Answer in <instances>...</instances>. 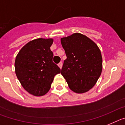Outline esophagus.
Instances as JSON below:
<instances>
[{
    "mask_svg": "<svg viewBox=\"0 0 125 125\" xmlns=\"http://www.w3.org/2000/svg\"><path fill=\"white\" fill-rule=\"evenodd\" d=\"M58 67H59L60 69H62V62H60L58 63Z\"/></svg>",
    "mask_w": 125,
    "mask_h": 125,
    "instance_id": "obj_1",
    "label": "esophagus"
}]
</instances>
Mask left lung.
Wrapping results in <instances>:
<instances>
[{
	"instance_id": "1",
	"label": "left lung",
	"mask_w": 125,
	"mask_h": 125,
	"mask_svg": "<svg viewBox=\"0 0 125 125\" xmlns=\"http://www.w3.org/2000/svg\"><path fill=\"white\" fill-rule=\"evenodd\" d=\"M67 59L61 73L72 91L83 93L92 89L103 69L100 50L91 39L80 33L61 38Z\"/></svg>"
}]
</instances>
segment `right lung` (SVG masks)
I'll list each match as a JSON object with an SVG mask.
<instances>
[{
    "mask_svg": "<svg viewBox=\"0 0 125 125\" xmlns=\"http://www.w3.org/2000/svg\"><path fill=\"white\" fill-rule=\"evenodd\" d=\"M53 39L38 38L21 48L15 60L17 79L24 89L31 94L42 96L48 92L54 77L60 69L53 62L50 46Z\"/></svg>",
    "mask_w": 125,
    "mask_h": 125,
    "instance_id": "obj_1",
    "label": "right lung"
}]
</instances>
